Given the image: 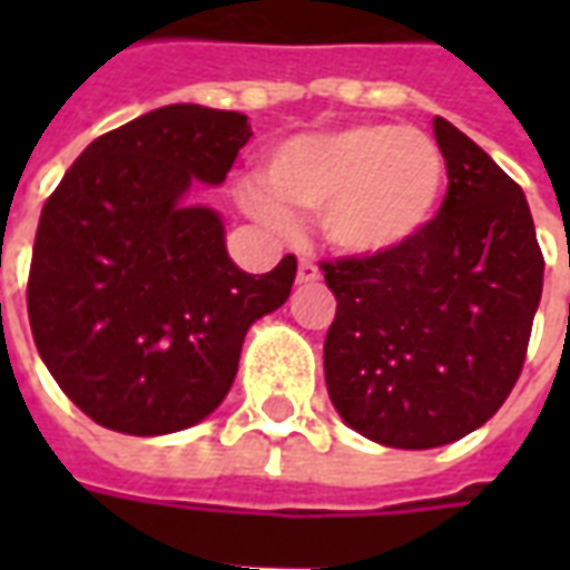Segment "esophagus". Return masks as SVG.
Wrapping results in <instances>:
<instances>
[{"instance_id":"esophagus-1","label":"esophagus","mask_w":570,"mask_h":570,"mask_svg":"<svg viewBox=\"0 0 570 570\" xmlns=\"http://www.w3.org/2000/svg\"><path fill=\"white\" fill-rule=\"evenodd\" d=\"M298 284H317L321 281V268L314 265L311 259H302L298 262V277H296Z\"/></svg>"}]
</instances>
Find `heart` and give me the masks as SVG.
Segmentation results:
<instances>
[{
  "label": "heart",
  "mask_w": 570,
  "mask_h": 570,
  "mask_svg": "<svg viewBox=\"0 0 570 570\" xmlns=\"http://www.w3.org/2000/svg\"><path fill=\"white\" fill-rule=\"evenodd\" d=\"M445 179V155L428 134L351 125L277 146L265 179H244L237 200L268 228H286L289 213L321 216L335 253L375 259L412 244L433 223Z\"/></svg>",
  "instance_id": "1"
}]
</instances>
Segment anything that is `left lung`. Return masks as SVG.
Instances as JSON below:
<instances>
[{
	"label": "left lung",
	"mask_w": 570,
	"mask_h": 570,
	"mask_svg": "<svg viewBox=\"0 0 570 570\" xmlns=\"http://www.w3.org/2000/svg\"><path fill=\"white\" fill-rule=\"evenodd\" d=\"M449 167L436 219L375 259L326 262L335 321L323 372L335 412L391 449H436L482 428L525 363L543 293L522 188L445 118Z\"/></svg>",
	"instance_id": "1"
}]
</instances>
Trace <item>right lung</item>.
Instances as JSON below:
<instances>
[{"mask_svg": "<svg viewBox=\"0 0 570 570\" xmlns=\"http://www.w3.org/2000/svg\"><path fill=\"white\" fill-rule=\"evenodd\" d=\"M244 112L151 109L81 151L45 200L27 311L39 357L76 406L118 433L164 436L213 415L244 335L284 305L296 259L237 268L225 223L191 204L249 140Z\"/></svg>", "mask_w": 570, "mask_h": 570, "instance_id": "right-lung-1", "label": "right lung"}]
</instances>
